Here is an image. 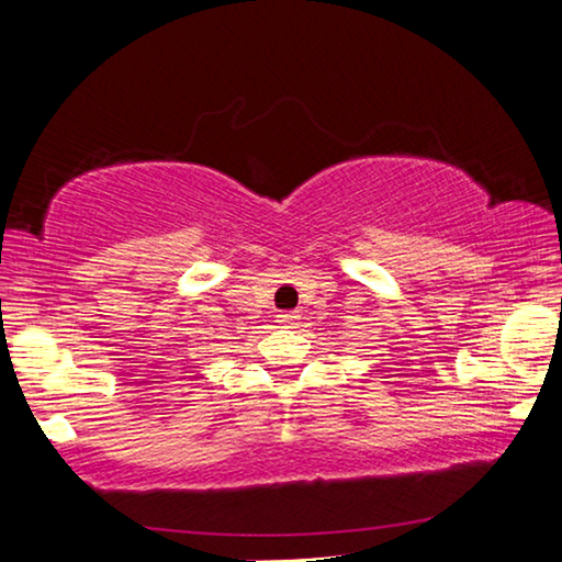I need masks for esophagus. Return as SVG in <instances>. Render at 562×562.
<instances>
[{
  "label": "esophagus",
  "mask_w": 562,
  "mask_h": 562,
  "mask_svg": "<svg viewBox=\"0 0 562 562\" xmlns=\"http://www.w3.org/2000/svg\"><path fill=\"white\" fill-rule=\"evenodd\" d=\"M276 322H279L281 327H294V324L299 322V314L296 312H281L279 316H276Z\"/></svg>",
  "instance_id": "esophagus-1"
}]
</instances>
